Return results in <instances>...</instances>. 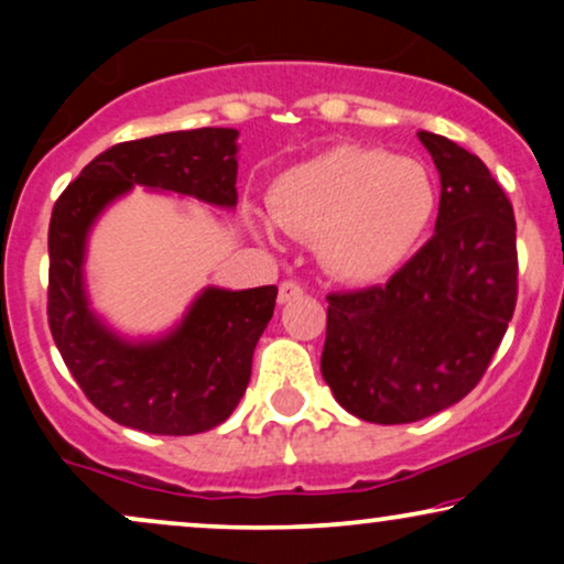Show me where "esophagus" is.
<instances>
[{
	"mask_svg": "<svg viewBox=\"0 0 564 564\" xmlns=\"http://www.w3.org/2000/svg\"><path fill=\"white\" fill-rule=\"evenodd\" d=\"M302 294H304V289L300 286V283H296V281H283L281 289H278V302L289 304V302L300 300Z\"/></svg>",
	"mask_w": 564,
	"mask_h": 564,
	"instance_id": "34e87169",
	"label": "esophagus"
}]
</instances>
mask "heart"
<instances>
[{
	"instance_id": "1",
	"label": "heart",
	"mask_w": 564,
	"mask_h": 564,
	"mask_svg": "<svg viewBox=\"0 0 564 564\" xmlns=\"http://www.w3.org/2000/svg\"><path fill=\"white\" fill-rule=\"evenodd\" d=\"M435 206V185L419 161L358 145L291 166L270 191L278 228L318 241L323 268L347 283L379 281L403 264Z\"/></svg>"
}]
</instances>
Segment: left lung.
<instances>
[{"label": "left lung", "mask_w": 564, "mask_h": 564, "mask_svg": "<svg viewBox=\"0 0 564 564\" xmlns=\"http://www.w3.org/2000/svg\"><path fill=\"white\" fill-rule=\"evenodd\" d=\"M440 172L435 236L384 286L328 294L321 373L371 424H411L475 390L517 302V225L475 153L419 132Z\"/></svg>", "instance_id": "left-lung-1"}]
</instances>
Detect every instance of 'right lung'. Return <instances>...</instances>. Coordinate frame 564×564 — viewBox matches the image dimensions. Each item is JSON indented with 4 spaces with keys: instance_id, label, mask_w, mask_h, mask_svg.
<instances>
[{
    "instance_id": "obj_1",
    "label": "right lung",
    "mask_w": 564,
    "mask_h": 564,
    "mask_svg": "<svg viewBox=\"0 0 564 564\" xmlns=\"http://www.w3.org/2000/svg\"><path fill=\"white\" fill-rule=\"evenodd\" d=\"M238 129L204 127L119 142L84 166L50 219V332L97 411L148 435H198L236 411L275 307V286H206L177 326L129 339L95 313L87 241L97 217L134 185L236 209Z\"/></svg>"
}]
</instances>
